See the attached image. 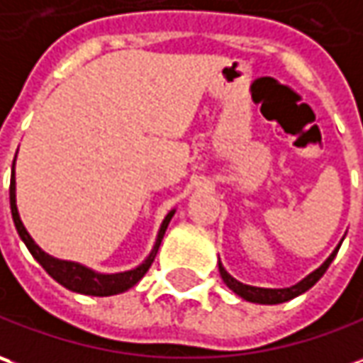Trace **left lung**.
I'll use <instances>...</instances> for the list:
<instances>
[{"mask_svg": "<svg viewBox=\"0 0 363 363\" xmlns=\"http://www.w3.org/2000/svg\"><path fill=\"white\" fill-rule=\"evenodd\" d=\"M344 240V238H342ZM342 240L336 246V250L328 256L326 260H324V264L316 268L314 272H310V274L302 278L298 284L290 286V288H258V286H248L242 284V282H238L236 278L226 272V268L223 266V262L218 260V272L223 276L224 284L228 286L230 290H233L234 294L240 296L242 300L246 302H254V304H282V302H288V300H292L296 296L304 294L306 290H310L312 286L316 284L318 280L324 276V272L328 270V266L332 264V260L336 258L337 250H340V246H342Z\"/></svg>", "mask_w": 363, "mask_h": 363, "instance_id": "obj_1", "label": "left lung"}]
</instances>
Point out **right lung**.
Here are the masks:
<instances>
[{
    "label": "right lung",
    "instance_id": "1",
    "mask_svg": "<svg viewBox=\"0 0 363 363\" xmlns=\"http://www.w3.org/2000/svg\"><path fill=\"white\" fill-rule=\"evenodd\" d=\"M17 157V152H16ZM9 206H11V216H13V224H16V230L19 234V238L23 240V244L27 246V250L31 252V256L35 258L39 264L43 266L47 274L51 276L55 282H59L61 286H65L71 292H77V294H87V296H113L121 294V292H127L129 288L139 282L143 276L147 274V270L152 264L155 256L159 252V246H161V240L164 233H167V226L171 223V218L174 216V208L171 213L164 216V220L161 223V228H159V234H157V240H155V246L149 252V256L140 262L137 268H130V270H125V272H115V274H101V272H95L93 268H87V266L79 264V262H71V260H61V258H55L51 254H47L45 250H41L35 244V240L31 238V234L27 233V228L21 223L19 218V211H17V202H16V159H13V164H11V182H9Z\"/></svg>",
    "mask_w": 363,
    "mask_h": 363
}]
</instances>
